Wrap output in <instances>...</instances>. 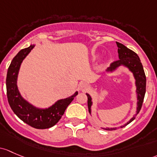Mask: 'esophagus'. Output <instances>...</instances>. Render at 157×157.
<instances>
[{
  "label": "esophagus",
  "mask_w": 157,
  "mask_h": 157,
  "mask_svg": "<svg viewBox=\"0 0 157 157\" xmlns=\"http://www.w3.org/2000/svg\"><path fill=\"white\" fill-rule=\"evenodd\" d=\"M79 88L82 90V91H86L90 89V86L86 83H81L79 86Z\"/></svg>",
  "instance_id": "1"
}]
</instances>
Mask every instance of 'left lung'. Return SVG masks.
Here are the masks:
<instances>
[{
	"mask_svg": "<svg viewBox=\"0 0 157 157\" xmlns=\"http://www.w3.org/2000/svg\"><path fill=\"white\" fill-rule=\"evenodd\" d=\"M117 45L118 47V53H119V59L118 60L115 61L110 65V67H108V71H112L113 70L116 69L117 67L120 65H125L126 67H128L130 71L134 74L135 78V84L137 87V93H138V108H137V113L136 115L139 113L141 110V107H142L143 101H144L145 92H146V76L143 65L141 64V60L139 57L137 55L134 51L131 50L130 49L127 48L126 46L123 44H120L119 42H116ZM88 97V108L89 112L91 113V105H92V98L90 96L89 94H86ZM134 116L126 125L122 127L126 126L127 124L131 123L132 121L135 119ZM109 130V128H108ZM111 129H115V128H111Z\"/></svg>",
	"mask_w": 157,
	"mask_h": 157,
	"instance_id": "1",
	"label": "left lung"
}]
</instances>
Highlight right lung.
<instances>
[{
	"label": "right lung",
	"mask_w": 157,
	"mask_h": 157,
	"mask_svg": "<svg viewBox=\"0 0 157 157\" xmlns=\"http://www.w3.org/2000/svg\"><path fill=\"white\" fill-rule=\"evenodd\" d=\"M34 47V45H31L28 48L21 49L13 58L8 67L6 74V95L10 106L18 117L33 128L44 129L56 124L65 113L67 107L74 100L78 92H76L69 98L59 100L52 107L47 109L36 108L23 99L16 85L18 72L23 59Z\"/></svg>",
	"instance_id": "right-lung-1"
}]
</instances>
